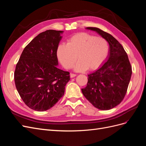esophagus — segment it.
<instances>
[{
  "label": "esophagus",
  "mask_w": 146,
  "mask_h": 146,
  "mask_svg": "<svg viewBox=\"0 0 146 146\" xmlns=\"http://www.w3.org/2000/svg\"><path fill=\"white\" fill-rule=\"evenodd\" d=\"M76 76V74H72V73H70V78H74V77H75Z\"/></svg>",
  "instance_id": "1"
}]
</instances>
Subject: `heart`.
I'll return each instance as SVG.
<instances>
[{
  "label": "heart",
  "instance_id": "b5f03b06",
  "mask_svg": "<svg viewBox=\"0 0 146 146\" xmlns=\"http://www.w3.org/2000/svg\"><path fill=\"white\" fill-rule=\"evenodd\" d=\"M108 52V42L105 38L82 32L70 36L67 44H60L56 48V56L67 69L71 68L78 58L74 69L76 72H82L87 68H98L107 58Z\"/></svg>",
  "mask_w": 146,
  "mask_h": 146
}]
</instances>
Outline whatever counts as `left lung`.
<instances>
[{
  "mask_svg": "<svg viewBox=\"0 0 146 146\" xmlns=\"http://www.w3.org/2000/svg\"><path fill=\"white\" fill-rule=\"evenodd\" d=\"M94 31L109 44V53L105 63L88 75V83L82 93L86 99L101 110H108L120 104L124 98L132 70L124 48L112 35L96 27Z\"/></svg>",
  "mask_w": 146,
  "mask_h": 146,
  "instance_id": "obj_1",
  "label": "left lung"
}]
</instances>
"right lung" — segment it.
Segmentation results:
<instances>
[{"label": "right lung", "mask_w": 146, "mask_h": 146, "mask_svg": "<svg viewBox=\"0 0 146 146\" xmlns=\"http://www.w3.org/2000/svg\"><path fill=\"white\" fill-rule=\"evenodd\" d=\"M63 31L48 30L26 46L16 66L15 82L21 99L38 111L51 108L64 95L69 72L60 69L56 48Z\"/></svg>", "instance_id": "right-lung-1"}]
</instances>
